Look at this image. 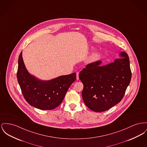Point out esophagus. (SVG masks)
<instances>
[{"mask_svg":"<svg viewBox=\"0 0 147 147\" xmlns=\"http://www.w3.org/2000/svg\"><path fill=\"white\" fill-rule=\"evenodd\" d=\"M76 75H77V79L79 80V72H77Z\"/></svg>","mask_w":147,"mask_h":147,"instance_id":"34e87169","label":"esophagus"}]
</instances>
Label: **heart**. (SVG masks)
Listing matches in <instances>:
<instances>
[{
	"instance_id": "obj_1",
	"label": "heart",
	"mask_w": 147,
	"mask_h": 147,
	"mask_svg": "<svg viewBox=\"0 0 147 147\" xmlns=\"http://www.w3.org/2000/svg\"><path fill=\"white\" fill-rule=\"evenodd\" d=\"M100 54L99 53H93L89 57V61H95L98 59Z\"/></svg>"
}]
</instances>
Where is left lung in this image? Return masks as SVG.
Instances as JSON below:
<instances>
[{
	"label": "left lung",
	"instance_id": "1",
	"mask_svg": "<svg viewBox=\"0 0 147 147\" xmlns=\"http://www.w3.org/2000/svg\"><path fill=\"white\" fill-rule=\"evenodd\" d=\"M121 58L101 66L102 61L88 64L79 73L83 84L82 98L92 111L102 112L109 109L123 99L131 78L129 57L121 52Z\"/></svg>",
	"mask_w": 147,
	"mask_h": 147
}]
</instances>
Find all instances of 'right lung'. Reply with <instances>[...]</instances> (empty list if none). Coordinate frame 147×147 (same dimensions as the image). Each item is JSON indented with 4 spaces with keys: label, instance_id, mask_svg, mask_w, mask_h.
Returning <instances> with one entry per match:
<instances>
[{
    "label": "right lung",
    "instance_id": "right-lung-1",
    "mask_svg": "<svg viewBox=\"0 0 147 147\" xmlns=\"http://www.w3.org/2000/svg\"><path fill=\"white\" fill-rule=\"evenodd\" d=\"M17 79L22 94L30 105L41 110H52L64 99L69 86L76 80V73L61 76L50 80H42L26 70L22 58L18 59Z\"/></svg>",
    "mask_w": 147,
    "mask_h": 147
}]
</instances>
